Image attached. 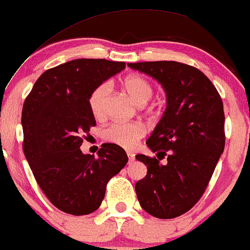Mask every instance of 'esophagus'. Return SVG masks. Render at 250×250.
I'll return each mask as SVG.
<instances>
[{"mask_svg":"<svg viewBox=\"0 0 250 250\" xmlns=\"http://www.w3.org/2000/svg\"><path fill=\"white\" fill-rule=\"evenodd\" d=\"M126 153H127L128 160H130V161H131V163H132V161H133V160H134V158H136V154H134V153H133V152H131V151H127V152H126Z\"/></svg>","mask_w":250,"mask_h":250,"instance_id":"esophagus-1","label":"esophagus"}]
</instances>
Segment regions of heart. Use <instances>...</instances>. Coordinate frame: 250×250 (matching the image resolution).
Segmentation results:
<instances>
[{
  "label": "heart",
  "mask_w": 250,
  "mask_h": 250,
  "mask_svg": "<svg viewBox=\"0 0 250 250\" xmlns=\"http://www.w3.org/2000/svg\"><path fill=\"white\" fill-rule=\"evenodd\" d=\"M122 86L131 97L132 101L139 106L146 104L153 95L152 84L139 75L127 76L123 81ZM108 95L110 86L107 84L98 85L90 93L89 107L97 120L104 119L106 116ZM145 126L140 123H114L105 128L103 137L108 143H112L123 148L131 149L145 136Z\"/></svg>",
  "instance_id": "obj_1"
}]
</instances>
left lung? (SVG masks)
<instances>
[{"mask_svg": "<svg viewBox=\"0 0 250 250\" xmlns=\"http://www.w3.org/2000/svg\"><path fill=\"white\" fill-rule=\"evenodd\" d=\"M127 65L157 79L167 98L163 118L146 142L158 159L136 155L147 166L146 177L136 184L138 200L155 218H177L200 200L225 149L222 99L194 66L174 61Z\"/></svg>", "mask_w": 250, "mask_h": 250, "instance_id": "obj_1", "label": "left lung"}]
</instances>
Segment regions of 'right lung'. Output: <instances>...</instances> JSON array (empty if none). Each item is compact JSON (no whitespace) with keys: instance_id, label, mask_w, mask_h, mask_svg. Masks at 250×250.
I'll return each instance as SVG.
<instances>
[{"instance_id":"add662e5","label":"right lung","mask_w":250,"mask_h":250,"mask_svg":"<svg viewBox=\"0 0 250 250\" xmlns=\"http://www.w3.org/2000/svg\"><path fill=\"white\" fill-rule=\"evenodd\" d=\"M125 66L93 58L66 62L44 71L25 98L23 151L38 186L62 212L86 215L98 209L108 180L127 164L114 144H103L97 158L79 148L96 125L90 93Z\"/></svg>"}]
</instances>
